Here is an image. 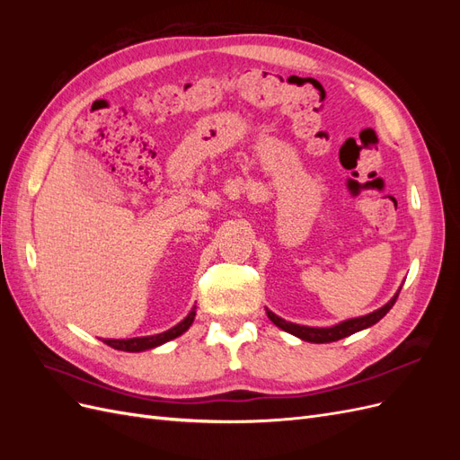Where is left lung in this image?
I'll list each match as a JSON object with an SVG mask.
<instances>
[{
	"label": "left lung",
	"instance_id": "8db88e82",
	"mask_svg": "<svg viewBox=\"0 0 460 460\" xmlns=\"http://www.w3.org/2000/svg\"><path fill=\"white\" fill-rule=\"evenodd\" d=\"M399 291H401V286L399 289L395 291V296L389 299L384 307L376 309L365 316H357V318H347V320H341L340 324H333V326H328V328H314V326H301V324H296V323H288V320L280 318L278 314H274L272 311L267 309V314L269 318L272 320V323L282 328L284 332L291 333V336H296L303 341H309V343H330V341H338V340H343L347 336H351V333H357L360 330H367L370 326H374L378 320H382L389 309L394 307L397 297H399Z\"/></svg>",
	"mask_w": 460,
	"mask_h": 460
}]
</instances>
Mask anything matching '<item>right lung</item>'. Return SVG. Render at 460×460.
<instances>
[{"mask_svg": "<svg viewBox=\"0 0 460 460\" xmlns=\"http://www.w3.org/2000/svg\"><path fill=\"white\" fill-rule=\"evenodd\" d=\"M193 318H196V307H193L188 313V316L182 320V323H178L171 330L155 333V336H142V338H128V340H103V343H107L109 347H113V349L127 351V353L147 351V349H153V347H159V345H163L166 341H171V340H174L178 336H182V333L191 326Z\"/></svg>", "mask_w": 460, "mask_h": 460, "instance_id": "add662e5", "label": "right lung"}]
</instances>
